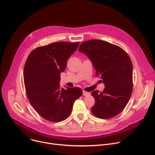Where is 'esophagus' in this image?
Listing matches in <instances>:
<instances>
[{"instance_id": "1", "label": "esophagus", "mask_w": 155, "mask_h": 155, "mask_svg": "<svg viewBox=\"0 0 155 155\" xmlns=\"http://www.w3.org/2000/svg\"><path fill=\"white\" fill-rule=\"evenodd\" d=\"M90 93L84 91H83V96H87V95H90Z\"/></svg>"}]
</instances>
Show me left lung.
<instances>
[{"label":"left lung","mask_w":155,"mask_h":155,"mask_svg":"<svg viewBox=\"0 0 155 155\" xmlns=\"http://www.w3.org/2000/svg\"><path fill=\"white\" fill-rule=\"evenodd\" d=\"M78 51L90 58L96 75L105 84L102 92L91 93L95 99L93 114L102 119L117 116L127 105L132 92V64L129 56L120 47L101 40L82 42Z\"/></svg>","instance_id":"obj_1"}]
</instances>
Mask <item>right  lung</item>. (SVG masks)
Returning a JSON list of instances; mask_svg holds the SVG:
<instances>
[{
	"mask_svg": "<svg viewBox=\"0 0 155 155\" xmlns=\"http://www.w3.org/2000/svg\"><path fill=\"white\" fill-rule=\"evenodd\" d=\"M80 42H55L34 49L24 69V81L29 101L38 114L51 122H60L71 114L75 101L83 91L78 87L59 85L60 74Z\"/></svg>",
	"mask_w": 155,
	"mask_h": 155,
	"instance_id": "obj_1",
	"label": "right lung"
}]
</instances>
